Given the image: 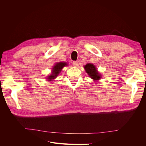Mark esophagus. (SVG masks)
Here are the masks:
<instances>
[{
  "label": "esophagus",
  "instance_id": "obj_1",
  "mask_svg": "<svg viewBox=\"0 0 146 146\" xmlns=\"http://www.w3.org/2000/svg\"><path fill=\"white\" fill-rule=\"evenodd\" d=\"M72 64H73V65H74V66H75V67H77V66H78V61H73Z\"/></svg>",
  "mask_w": 146,
  "mask_h": 146
}]
</instances>
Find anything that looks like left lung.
<instances>
[{
  "mask_svg": "<svg viewBox=\"0 0 146 146\" xmlns=\"http://www.w3.org/2000/svg\"><path fill=\"white\" fill-rule=\"evenodd\" d=\"M84 68L85 69V71L88 74L92 79L95 80H99L101 78L102 76L100 74L98 71L96 66L91 63H88L85 66H84Z\"/></svg>",
  "mask_w": 146,
  "mask_h": 146,
  "instance_id": "1",
  "label": "left lung"
}]
</instances>
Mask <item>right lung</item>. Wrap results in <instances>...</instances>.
I'll return each mask as SVG.
<instances>
[{
    "label": "right lung",
    "instance_id": "right-lung-1",
    "mask_svg": "<svg viewBox=\"0 0 146 146\" xmlns=\"http://www.w3.org/2000/svg\"><path fill=\"white\" fill-rule=\"evenodd\" d=\"M64 66H67V63L66 62H59L56 63L54 67L52 68V74L49 75L47 79L48 81H52L54 79H55L57 76H58L60 72L61 71V70L64 67Z\"/></svg>",
    "mask_w": 146,
    "mask_h": 146
}]
</instances>
